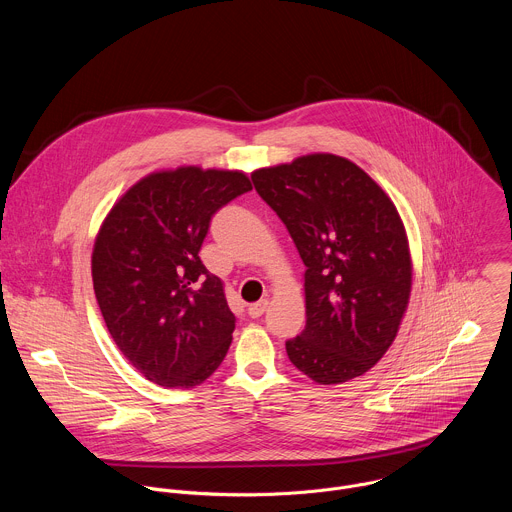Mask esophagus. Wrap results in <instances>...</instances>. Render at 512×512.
<instances>
[{
    "mask_svg": "<svg viewBox=\"0 0 512 512\" xmlns=\"http://www.w3.org/2000/svg\"><path fill=\"white\" fill-rule=\"evenodd\" d=\"M267 306H269V302L267 300H259V302H255V304H251L249 306V316L251 318H261L263 314H265V310H267Z\"/></svg>",
    "mask_w": 512,
    "mask_h": 512,
    "instance_id": "1",
    "label": "esophagus"
}]
</instances>
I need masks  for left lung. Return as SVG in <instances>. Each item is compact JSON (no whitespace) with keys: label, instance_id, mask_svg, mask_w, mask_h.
<instances>
[{"label":"left lung","instance_id":"obj_1","mask_svg":"<svg viewBox=\"0 0 512 512\" xmlns=\"http://www.w3.org/2000/svg\"><path fill=\"white\" fill-rule=\"evenodd\" d=\"M306 265V328L285 342L320 385L373 369L393 344L411 294L401 216L383 188L346 158L310 154L251 174Z\"/></svg>","mask_w":512,"mask_h":512}]
</instances>
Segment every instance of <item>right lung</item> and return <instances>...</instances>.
<instances>
[{"mask_svg":"<svg viewBox=\"0 0 512 512\" xmlns=\"http://www.w3.org/2000/svg\"><path fill=\"white\" fill-rule=\"evenodd\" d=\"M251 188L239 170H160L103 221L91 259L95 296L117 348L148 381L192 389L227 356L237 318L198 251L212 214Z\"/></svg>","mask_w":512,"mask_h":512,"instance_id":"obj_1","label":"right lung"}]
</instances>
